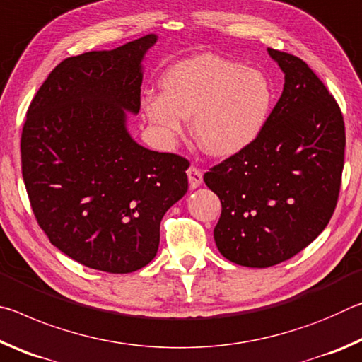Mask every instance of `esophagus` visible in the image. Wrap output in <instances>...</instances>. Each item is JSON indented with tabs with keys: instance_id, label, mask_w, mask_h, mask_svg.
I'll return each mask as SVG.
<instances>
[{
	"instance_id": "34e87169",
	"label": "esophagus",
	"mask_w": 362,
	"mask_h": 362,
	"mask_svg": "<svg viewBox=\"0 0 362 362\" xmlns=\"http://www.w3.org/2000/svg\"><path fill=\"white\" fill-rule=\"evenodd\" d=\"M187 175H188L189 187L192 188H198L201 183H203V173H201V169H198L196 166H189L187 170Z\"/></svg>"
}]
</instances>
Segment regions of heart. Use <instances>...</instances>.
<instances>
[{"label": "heart", "mask_w": 362, "mask_h": 362, "mask_svg": "<svg viewBox=\"0 0 362 362\" xmlns=\"http://www.w3.org/2000/svg\"><path fill=\"white\" fill-rule=\"evenodd\" d=\"M161 89L142 99L158 137L174 144L185 132V119H193L196 142L214 158L235 156L252 145L273 107V88L260 70L214 54L170 66Z\"/></svg>", "instance_id": "heart-1"}]
</instances>
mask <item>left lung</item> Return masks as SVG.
Returning <instances> with one entry per match:
<instances>
[{
    "instance_id": "8db88e82",
    "label": "left lung",
    "mask_w": 362,
    "mask_h": 362,
    "mask_svg": "<svg viewBox=\"0 0 362 362\" xmlns=\"http://www.w3.org/2000/svg\"><path fill=\"white\" fill-rule=\"evenodd\" d=\"M284 89L259 137L204 174L222 203L214 240L236 265L267 268L289 260L326 228L339 199L345 122L315 71L269 49Z\"/></svg>"
}]
</instances>
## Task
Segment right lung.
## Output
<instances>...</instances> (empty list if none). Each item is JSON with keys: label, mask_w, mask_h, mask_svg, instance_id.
Segmentation results:
<instances>
[{"label": "right lung", "mask_w": 362, "mask_h": 362, "mask_svg": "<svg viewBox=\"0 0 362 362\" xmlns=\"http://www.w3.org/2000/svg\"><path fill=\"white\" fill-rule=\"evenodd\" d=\"M156 35L69 57L30 103L22 175L41 230L84 267L132 273L155 259L159 223L188 189L189 163L127 132Z\"/></svg>", "instance_id": "obj_1"}]
</instances>
